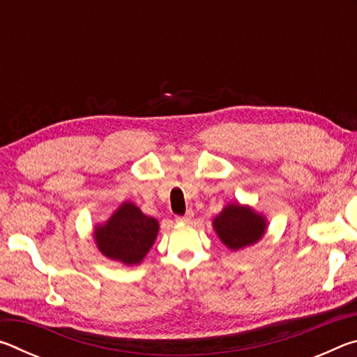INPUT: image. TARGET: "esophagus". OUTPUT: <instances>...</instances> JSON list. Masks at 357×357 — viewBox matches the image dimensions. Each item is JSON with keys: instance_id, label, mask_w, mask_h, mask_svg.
<instances>
[{"instance_id": "obj_1", "label": "esophagus", "mask_w": 357, "mask_h": 357, "mask_svg": "<svg viewBox=\"0 0 357 357\" xmlns=\"http://www.w3.org/2000/svg\"><path fill=\"white\" fill-rule=\"evenodd\" d=\"M193 219V213L192 211H187L185 215H181V217H176V222H181V223H189L192 222Z\"/></svg>"}]
</instances>
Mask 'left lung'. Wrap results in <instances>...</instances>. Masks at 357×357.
<instances>
[{
	"mask_svg": "<svg viewBox=\"0 0 357 357\" xmlns=\"http://www.w3.org/2000/svg\"><path fill=\"white\" fill-rule=\"evenodd\" d=\"M217 236L228 249L239 250L258 243L266 231V219L243 204H227L213 220Z\"/></svg>",
	"mask_w": 357,
	"mask_h": 357,
	"instance_id": "left-lung-1",
	"label": "left lung"
}]
</instances>
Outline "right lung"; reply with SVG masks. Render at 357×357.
Returning a JSON list of instances; mask_svg holds the SVG:
<instances>
[{
  "label": "right lung",
  "instance_id": "1",
  "mask_svg": "<svg viewBox=\"0 0 357 357\" xmlns=\"http://www.w3.org/2000/svg\"><path fill=\"white\" fill-rule=\"evenodd\" d=\"M159 233V222L126 202L102 225L94 228V241L102 255L124 264H138L146 257Z\"/></svg>",
  "mask_w": 357,
  "mask_h": 357
}]
</instances>
